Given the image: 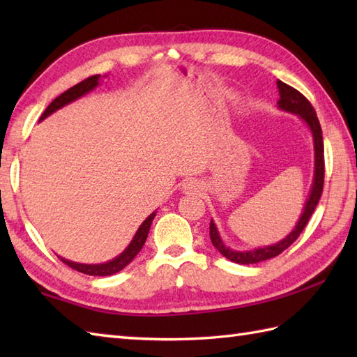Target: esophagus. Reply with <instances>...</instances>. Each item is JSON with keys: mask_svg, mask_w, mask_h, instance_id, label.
I'll return each mask as SVG.
<instances>
[{"mask_svg": "<svg viewBox=\"0 0 357 357\" xmlns=\"http://www.w3.org/2000/svg\"><path fill=\"white\" fill-rule=\"evenodd\" d=\"M199 185H198V183H196V181H188V183H185L184 184V190L187 192V193H196V192H199Z\"/></svg>", "mask_w": 357, "mask_h": 357, "instance_id": "esophagus-1", "label": "esophagus"}]
</instances>
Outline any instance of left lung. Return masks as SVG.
Segmentation results:
<instances>
[{
  "instance_id": "left-lung-1",
  "label": "left lung",
  "mask_w": 357,
  "mask_h": 357,
  "mask_svg": "<svg viewBox=\"0 0 357 357\" xmlns=\"http://www.w3.org/2000/svg\"><path fill=\"white\" fill-rule=\"evenodd\" d=\"M278 89H279V96L280 100L278 101V107L288 113H294V115H299L302 119L305 121L310 130L313 133V142H314V179L312 185V192L308 195V199L305 201V207L302 215L299 218L298 224L293 229V231L285 236L282 241H279L278 244L267 245V247H259L255 250H248V252H238V250H231L230 247L224 245V242L219 236L218 229L215 222H210V239L211 244L215 245L219 253L225 256L227 259L236 264H257L262 261L271 259L278 255L284 252L285 248L290 247L293 242L299 238L302 230L305 229L308 224L310 218H312L313 211L317 206V202L321 199L322 188H324V174H325V165H324V139H322V128L319 124V119L316 116V112L313 105L310 104L307 98L302 95L298 90L293 89L291 86L285 84V82L278 79Z\"/></svg>"
}]
</instances>
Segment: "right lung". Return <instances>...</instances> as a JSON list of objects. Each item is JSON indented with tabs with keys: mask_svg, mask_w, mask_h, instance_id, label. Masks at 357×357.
Listing matches in <instances>:
<instances>
[{
	"mask_svg": "<svg viewBox=\"0 0 357 357\" xmlns=\"http://www.w3.org/2000/svg\"><path fill=\"white\" fill-rule=\"evenodd\" d=\"M100 78H101V75H93V77H89L87 79L78 82L77 86H73L69 90H66L64 93H61L58 98H55V100H53L49 104V107L44 110L40 121L44 119V118H47L49 115H52L53 112H56L58 109L64 107L66 104H69V102H72L75 100H78V98L84 96L86 93H89L90 90H93L98 84H100ZM155 216H156V211H153V213H151L146 219V221L141 224L138 231H136L132 242H130V244H128V247L124 250V252L121 253L119 256H116L115 259H112L109 262H104V264H78V262L67 261V259H64V257H61V256H58V257L66 265H69L70 268L77 270L79 273H84V275H90V276H110V275H115V273H118V271L123 270L124 267H127V265L133 261V257L141 252L142 245L146 244V239H147V234H149V230H150V225H151V221H153Z\"/></svg>",
	"mask_w": 357,
	"mask_h": 357,
	"instance_id": "right-lung-1",
	"label": "right lung"
}]
</instances>
